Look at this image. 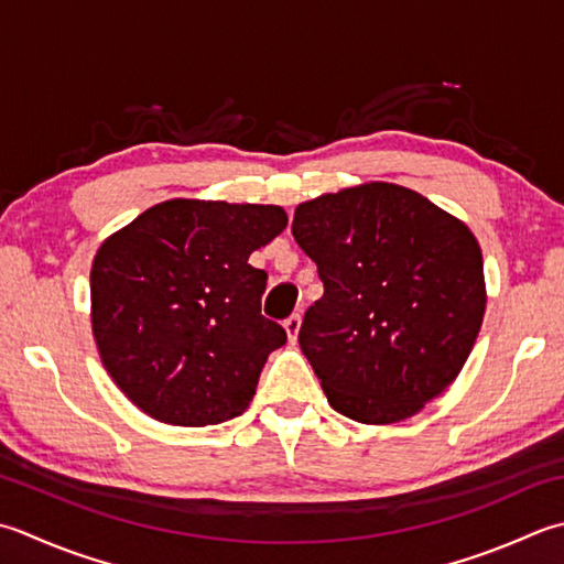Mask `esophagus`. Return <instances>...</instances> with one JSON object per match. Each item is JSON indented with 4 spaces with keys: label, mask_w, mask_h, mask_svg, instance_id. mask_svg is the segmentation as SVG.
<instances>
[{
    "label": "esophagus",
    "mask_w": 564,
    "mask_h": 564,
    "mask_svg": "<svg viewBox=\"0 0 564 564\" xmlns=\"http://www.w3.org/2000/svg\"><path fill=\"white\" fill-rule=\"evenodd\" d=\"M301 323H303V317L301 315H291L289 319H285L283 323V327H285V333H289V339L291 341H295L297 339V333H301Z\"/></svg>",
    "instance_id": "34e87169"
}]
</instances>
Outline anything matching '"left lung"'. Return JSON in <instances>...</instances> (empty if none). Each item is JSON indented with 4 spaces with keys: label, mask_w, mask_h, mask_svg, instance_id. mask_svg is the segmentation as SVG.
Segmentation results:
<instances>
[{
    "label": "left lung",
    "mask_w": 564,
    "mask_h": 564,
    "mask_svg": "<svg viewBox=\"0 0 564 564\" xmlns=\"http://www.w3.org/2000/svg\"><path fill=\"white\" fill-rule=\"evenodd\" d=\"M291 231L325 285L297 341L337 413L399 423L457 379L487 307L465 223L403 185L364 183L297 205Z\"/></svg>",
    "instance_id": "left-lung-1"
}]
</instances>
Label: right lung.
Listing matches in <instances>:
<instances>
[{"instance_id": "right-lung-1", "label": "right lung", "mask_w": 564, "mask_h": 564, "mask_svg": "<svg viewBox=\"0 0 564 564\" xmlns=\"http://www.w3.org/2000/svg\"><path fill=\"white\" fill-rule=\"evenodd\" d=\"M289 225L279 205L165 200L115 231L90 271L93 335L115 383L169 425L231 421L285 329L261 315L249 253Z\"/></svg>"}]
</instances>
